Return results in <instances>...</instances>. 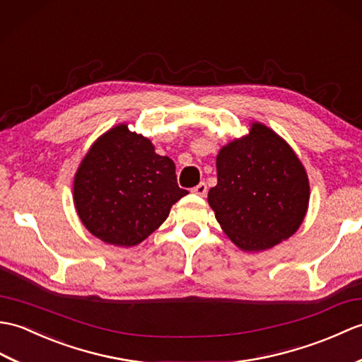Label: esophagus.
<instances>
[{
	"mask_svg": "<svg viewBox=\"0 0 362 362\" xmlns=\"http://www.w3.org/2000/svg\"><path fill=\"white\" fill-rule=\"evenodd\" d=\"M192 192H194V194H197V195H199V197H204L207 194L206 182H199L198 186H195L194 189H192Z\"/></svg>",
	"mask_w": 362,
	"mask_h": 362,
	"instance_id": "esophagus-1",
	"label": "esophagus"
}]
</instances>
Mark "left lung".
<instances>
[{
    "mask_svg": "<svg viewBox=\"0 0 362 362\" xmlns=\"http://www.w3.org/2000/svg\"><path fill=\"white\" fill-rule=\"evenodd\" d=\"M218 182L207 202L228 237L243 251H264L291 237L307 214L310 186L288 144L262 124L220 150Z\"/></svg>",
    "mask_w": 362,
    "mask_h": 362,
    "instance_id": "8db88e82",
    "label": "left lung"
}]
</instances>
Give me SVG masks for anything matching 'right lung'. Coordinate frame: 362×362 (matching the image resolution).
<instances>
[{"mask_svg": "<svg viewBox=\"0 0 362 362\" xmlns=\"http://www.w3.org/2000/svg\"><path fill=\"white\" fill-rule=\"evenodd\" d=\"M187 194L176 181L173 160L124 124L94 142L74 180V204L85 228L102 242L127 247L158 229Z\"/></svg>", "mask_w": 362, "mask_h": 362, "instance_id": "add662e5", "label": "right lung"}]
</instances>
